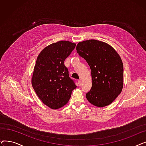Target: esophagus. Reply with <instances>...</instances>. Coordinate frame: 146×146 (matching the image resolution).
<instances>
[{
  "instance_id": "1",
  "label": "esophagus",
  "mask_w": 146,
  "mask_h": 146,
  "mask_svg": "<svg viewBox=\"0 0 146 146\" xmlns=\"http://www.w3.org/2000/svg\"><path fill=\"white\" fill-rule=\"evenodd\" d=\"M78 84H79V86H81V85H82V81H81L80 79H79V80H78Z\"/></svg>"
}]
</instances>
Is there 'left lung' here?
<instances>
[{
	"mask_svg": "<svg viewBox=\"0 0 146 146\" xmlns=\"http://www.w3.org/2000/svg\"><path fill=\"white\" fill-rule=\"evenodd\" d=\"M76 51L91 70L92 85L86 94L88 101L98 107L111 104L123 87L124 67L119 54L109 44L96 40L79 42Z\"/></svg>",
	"mask_w": 146,
	"mask_h": 146,
	"instance_id": "1",
	"label": "left lung"
}]
</instances>
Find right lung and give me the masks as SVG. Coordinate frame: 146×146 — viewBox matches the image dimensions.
Listing matches in <instances>:
<instances>
[{"mask_svg":"<svg viewBox=\"0 0 146 146\" xmlns=\"http://www.w3.org/2000/svg\"><path fill=\"white\" fill-rule=\"evenodd\" d=\"M75 47L74 43L60 41L44 48L37 57L32 85L41 101L51 109L66 105L76 88L64 64Z\"/></svg>","mask_w":146,"mask_h":146,"instance_id":"1","label":"right lung"}]
</instances>
